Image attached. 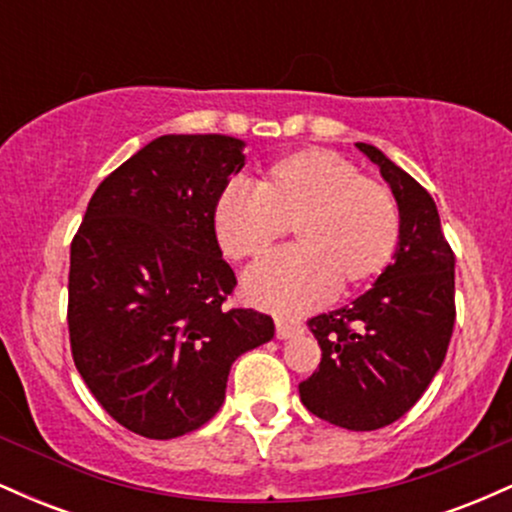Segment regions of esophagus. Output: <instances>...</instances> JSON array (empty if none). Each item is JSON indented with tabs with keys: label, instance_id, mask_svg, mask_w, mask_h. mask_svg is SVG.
<instances>
[{
	"label": "esophagus",
	"instance_id": "esophagus-1",
	"mask_svg": "<svg viewBox=\"0 0 512 512\" xmlns=\"http://www.w3.org/2000/svg\"><path fill=\"white\" fill-rule=\"evenodd\" d=\"M301 332V325L298 322L284 320V317H276V337L279 339H289L293 334Z\"/></svg>",
	"mask_w": 512,
	"mask_h": 512
}]
</instances>
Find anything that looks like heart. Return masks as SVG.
I'll list each match as a JSON object with an SVG mask.
<instances>
[{
  "instance_id": "heart-1",
  "label": "heart",
  "mask_w": 512,
  "mask_h": 512,
  "mask_svg": "<svg viewBox=\"0 0 512 512\" xmlns=\"http://www.w3.org/2000/svg\"><path fill=\"white\" fill-rule=\"evenodd\" d=\"M298 245L245 274L252 303L303 313L361 289L390 267L399 245V209L390 187L344 156L303 149L272 163L260 182L236 178L221 190L214 231L233 260H255L289 233Z\"/></svg>"
}]
</instances>
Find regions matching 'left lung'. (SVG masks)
Segmentation results:
<instances>
[{
	"instance_id": "obj_1",
	"label": "left lung",
	"mask_w": 512,
	"mask_h": 512,
	"mask_svg": "<svg viewBox=\"0 0 512 512\" xmlns=\"http://www.w3.org/2000/svg\"><path fill=\"white\" fill-rule=\"evenodd\" d=\"M356 146L397 199L395 262L354 303L308 320L322 358L298 392L322 421L375 431L407 414L443 366L455 327V252L424 187L380 149Z\"/></svg>"
}]
</instances>
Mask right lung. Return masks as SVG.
I'll list each match as a JSON object with an SVG mask.
<instances>
[{
  "instance_id": "add662e5",
  "label": "right lung",
  "mask_w": 512,
  "mask_h": 512,
  "mask_svg": "<svg viewBox=\"0 0 512 512\" xmlns=\"http://www.w3.org/2000/svg\"><path fill=\"white\" fill-rule=\"evenodd\" d=\"M226 134H166L93 192L72 240L69 344L98 404L127 431L168 440L204 426L233 361L274 337V320L226 310L236 274L214 207L245 166Z\"/></svg>"
}]
</instances>
